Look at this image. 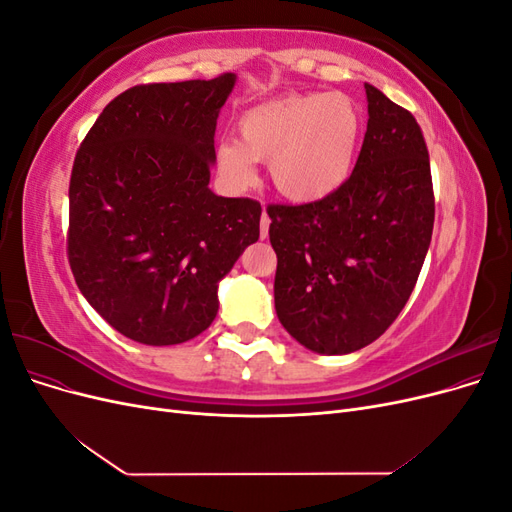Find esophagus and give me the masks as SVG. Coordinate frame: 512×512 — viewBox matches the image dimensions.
<instances>
[{
    "instance_id": "1",
    "label": "esophagus",
    "mask_w": 512,
    "mask_h": 512,
    "mask_svg": "<svg viewBox=\"0 0 512 512\" xmlns=\"http://www.w3.org/2000/svg\"><path fill=\"white\" fill-rule=\"evenodd\" d=\"M269 226H271L269 215H267V211H262V215H260V237L262 239L269 237Z\"/></svg>"
}]
</instances>
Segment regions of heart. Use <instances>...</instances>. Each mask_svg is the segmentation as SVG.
Segmentation results:
<instances>
[{
	"label": "heart",
	"mask_w": 512,
	"mask_h": 512,
	"mask_svg": "<svg viewBox=\"0 0 512 512\" xmlns=\"http://www.w3.org/2000/svg\"><path fill=\"white\" fill-rule=\"evenodd\" d=\"M363 136V115L344 94H290L256 104L239 117L237 141L215 149V164L232 190L250 188L254 162H269L277 194L318 203L350 179Z\"/></svg>",
	"instance_id": "heart-1"
}]
</instances>
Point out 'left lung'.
Segmentation results:
<instances>
[{"label": "left lung", "instance_id": "obj_1", "mask_svg": "<svg viewBox=\"0 0 512 512\" xmlns=\"http://www.w3.org/2000/svg\"><path fill=\"white\" fill-rule=\"evenodd\" d=\"M367 132L350 179L309 205H269L275 312L301 346L350 354L404 309L433 232L429 151L412 113L365 83Z\"/></svg>", "mask_w": 512, "mask_h": 512}]
</instances>
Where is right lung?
I'll use <instances>...</instances> for the list:
<instances>
[{
    "mask_svg": "<svg viewBox=\"0 0 512 512\" xmlns=\"http://www.w3.org/2000/svg\"><path fill=\"white\" fill-rule=\"evenodd\" d=\"M237 74L153 83L106 104L70 177L68 260L89 305L145 346L209 329L218 286L260 237V205L209 188Z\"/></svg>",
    "mask_w": 512,
    "mask_h": 512,
    "instance_id": "obj_1",
    "label": "right lung"
}]
</instances>
